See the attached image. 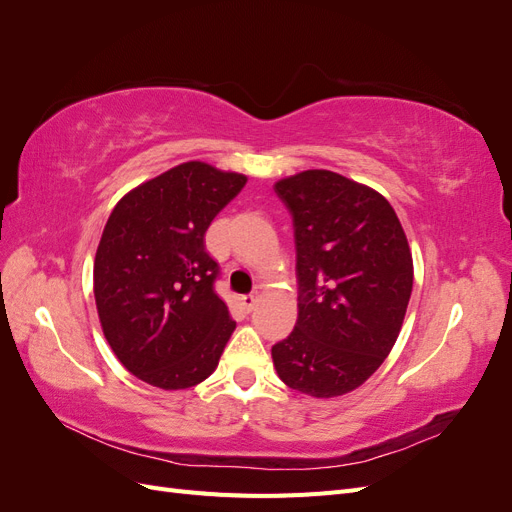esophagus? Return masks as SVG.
<instances>
[{
    "label": "esophagus",
    "mask_w": 512,
    "mask_h": 512,
    "mask_svg": "<svg viewBox=\"0 0 512 512\" xmlns=\"http://www.w3.org/2000/svg\"><path fill=\"white\" fill-rule=\"evenodd\" d=\"M256 301H258L256 294H243V297H241V305H243L245 312H252L254 305H256Z\"/></svg>",
    "instance_id": "obj_1"
}]
</instances>
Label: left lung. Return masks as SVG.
Instances as JSON below:
<instances>
[{"mask_svg": "<svg viewBox=\"0 0 512 512\" xmlns=\"http://www.w3.org/2000/svg\"><path fill=\"white\" fill-rule=\"evenodd\" d=\"M292 213L299 318L271 348L290 389L329 399L374 374L393 350L412 294V252L395 209L333 170L275 183Z\"/></svg>", "mask_w": 512, "mask_h": 512, "instance_id": "8db88e82", "label": "left lung"}]
</instances>
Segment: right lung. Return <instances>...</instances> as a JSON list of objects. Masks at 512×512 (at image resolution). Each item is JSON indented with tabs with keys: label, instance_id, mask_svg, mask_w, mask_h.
<instances>
[{
	"label": "right lung",
	"instance_id": "add662e5",
	"mask_svg": "<svg viewBox=\"0 0 512 512\" xmlns=\"http://www.w3.org/2000/svg\"><path fill=\"white\" fill-rule=\"evenodd\" d=\"M245 181L183 162L136 185L108 215L94 297L108 346L138 380L179 391L218 367L237 322L213 290L220 267L205 232Z\"/></svg>",
	"mask_w": 512,
	"mask_h": 512
}]
</instances>
